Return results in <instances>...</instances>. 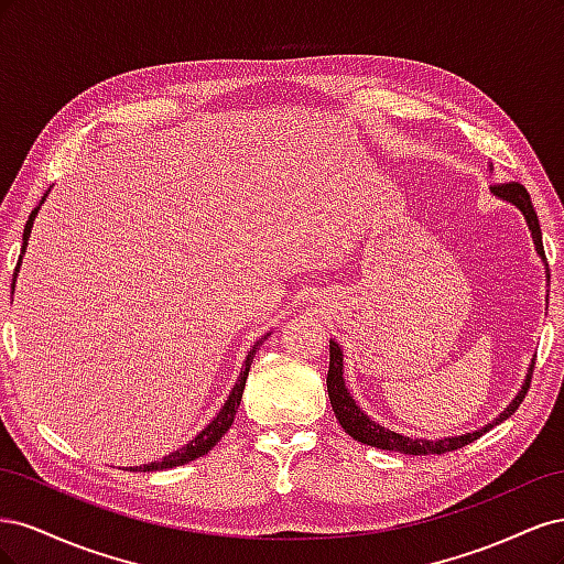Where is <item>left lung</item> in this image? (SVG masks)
Returning <instances> with one entry per match:
<instances>
[{
  "instance_id": "1",
  "label": "left lung",
  "mask_w": 564,
  "mask_h": 564,
  "mask_svg": "<svg viewBox=\"0 0 564 564\" xmlns=\"http://www.w3.org/2000/svg\"><path fill=\"white\" fill-rule=\"evenodd\" d=\"M491 193L501 197L503 202H510L513 207H518L527 220L529 232H532L534 240V249L541 256V261L545 263V278L551 280L549 275V261H545V251H543V240H541V226H539V216L532 207V199H529V193L524 191V185L510 181V183H501V185H491ZM534 360L529 365L527 379L522 383V388L518 390V395L513 398L503 412L494 419L491 423H487L485 429L473 431L466 435H454V437H440V440H425V437H406L400 435L390 429H383L377 421H371L360 406L355 404V400L350 398V392L346 388V379H344V350L336 344V340H329V373H327V392L332 400V409L344 429L352 440L362 442V445L377 447V449H388V452H400V454H412V456H425V454H445V452H454L466 447L468 442L477 440L482 433H487L494 425L506 421L510 414H516V409L522 404L529 383H532V371H534Z\"/></svg>"
}]
</instances>
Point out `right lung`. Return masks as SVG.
Listing matches in <instances>:
<instances>
[{
    "label": "right lung",
    "mask_w": 564,
    "mask_h": 564,
    "mask_svg": "<svg viewBox=\"0 0 564 564\" xmlns=\"http://www.w3.org/2000/svg\"><path fill=\"white\" fill-rule=\"evenodd\" d=\"M44 197H46V195H44ZM44 197H42V202H44ZM42 202H40V207H42ZM40 207L30 214L28 224H25V230H23V249H21V259H19V265H15V272H13V284H15V275H19V268H21L23 253H25V247H28V237H30V230H32V220H35V216H37ZM263 338H268V334H265ZM263 338H261V340H256V344L249 348V352H247V360H245V365H242V371H240V377H237V383L232 386V390H230V395H228L226 404L220 406V412L214 416V421L207 425V429H204V431H202L197 437H193L191 442H187L185 447H181V449L172 452V454H169V456H164L162 460H155V464H143V466H135V468H131V470H139V473H150V470H164V468H174V466L191 464V460H195V458H199V456L207 454V452H209V449L216 445V442H218L220 437H224V435L228 433V429H230L232 421H235L237 406H240V402H242V392H245V383H247V377H249V367H251V362H253L256 350L261 348Z\"/></svg>",
    "instance_id": "1"
}]
</instances>
